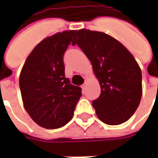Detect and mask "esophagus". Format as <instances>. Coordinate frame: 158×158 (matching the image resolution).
Here are the masks:
<instances>
[{"label":"esophagus","mask_w":158,"mask_h":158,"mask_svg":"<svg viewBox=\"0 0 158 158\" xmlns=\"http://www.w3.org/2000/svg\"><path fill=\"white\" fill-rule=\"evenodd\" d=\"M85 86H86V80H85V84L82 85L83 89H85Z\"/></svg>","instance_id":"esophagus-1"}]
</instances>
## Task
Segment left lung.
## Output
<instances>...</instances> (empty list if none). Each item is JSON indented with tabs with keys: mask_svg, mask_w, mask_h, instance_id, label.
<instances>
[{
	"mask_svg": "<svg viewBox=\"0 0 158 158\" xmlns=\"http://www.w3.org/2000/svg\"><path fill=\"white\" fill-rule=\"evenodd\" d=\"M73 45H79L91 62L101 86L92 105L101 121L118 125L128 121L142 96L141 70L125 46L107 34L82 29Z\"/></svg>",
	"mask_w": 158,
	"mask_h": 158,
	"instance_id": "obj_1",
	"label": "left lung"
}]
</instances>
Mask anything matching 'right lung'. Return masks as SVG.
I'll return each instance as SVG.
<instances>
[{"label": "right lung", "mask_w": 158, "mask_h": 158, "mask_svg": "<svg viewBox=\"0 0 158 158\" xmlns=\"http://www.w3.org/2000/svg\"><path fill=\"white\" fill-rule=\"evenodd\" d=\"M76 30L46 37L33 49L19 76L23 103L31 118L47 129H58L72 119L81 88L65 77L63 54Z\"/></svg>", "instance_id": "add662e5"}]
</instances>
